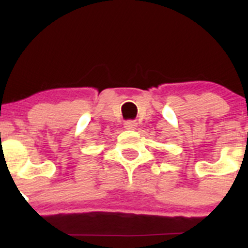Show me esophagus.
Returning a JSON list of instances; mask_svg holds the SVG:
<instances>
[{
  "label": "esophagus",
  "instance_id": "1",
  "mask_svg": "<svg viewBox=\"0 0 248 248\" xmlns=\"http://www.w3.org/2000/svg\"><path fill=\"white\" fill-rule=\"evenodd\" d=\"M124 128H126V129H135V127H136V122L133 120H128L124 122Z\"/></svg>",
  "mask_w": 248,
  "mask_h": 248
}]
</instances>
